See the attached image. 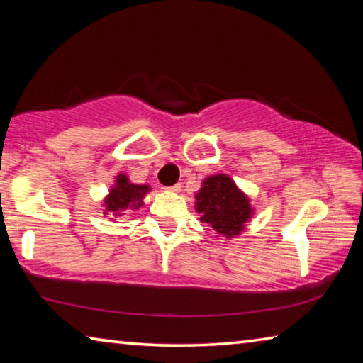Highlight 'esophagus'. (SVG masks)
<instances>
[{
    "mask_svg": "<svg viewBox=\"0 0 363 363\" xmlns=\"http://www.w3.org/2000/svg\"><path fill=\"white\" fill-rule=\"evenodd\" d=\"M167 190H169V192H173V194L181 192V184H176V186H173V187H168Z\"/></svg>",
    "mask_w": 363,
    "mask_h": 363,
    "instance_id": "1",
    "label": "esophagus"
}]
</instances>
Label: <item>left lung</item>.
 <instances>
[{"label":"left lung","instance_id":"left-lung-1","mask_svg":"<svg viewBox=\"0 0 363 363\" xmlns=\"http://www.w3.org/2000/svg\"><path fill=\"white\" fill-rule=\"evenodd\" d=\"M194 208L201 223L227 240L240 235L255 214L250 196L229 174L223 173L205 177L195 194Z\"/></svg>","mask_w":363,"mask_h":363}]
</instances>
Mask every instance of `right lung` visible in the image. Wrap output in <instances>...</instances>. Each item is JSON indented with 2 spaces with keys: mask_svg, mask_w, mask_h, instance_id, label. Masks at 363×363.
Listing matches in <instances>:
<instances>
[{
  "mask_svg": "<svg viewBox=\"0 0 363 363\" xmlns=\"http://www.w3.org/2000/svg\"><path fill=\"white\" fill-rule=\"evenodd\" d=\"M152 187L149 184H133L126 173H118L108 194L104 196L102 206L106 216H121L144 206V199Z\"/></svg>",
  "mask_w": 363,
  "mask_h": 363,
  "instance_id": "add662e5",
  "label": "right lung"
}]
</instances>
